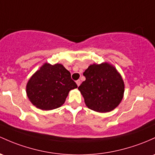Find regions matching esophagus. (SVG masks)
<instances>
[{
  "label": "esophagus",
  "mask_w": 155,
  "mask_h": 155,
  "mask_svg": "<svg viewBox=\"0 0 155 155\" xmlns=\"http://www.w3.org/2000/svg\"><path fill=\"white\" fill-rule=\"evenodd\" d=\"M76 84H77V86L80 85V84H81V81L80 80H77L76 81Z\"/></svg>",
  "instance_id": "34e87169"
}]
</instances>
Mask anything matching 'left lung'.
I'll return each instance as SVG.
<instances>
[{"label":"left lung","instance_id":"8db88e82","mask_svg":"<svg viewBox=\"0 0 155 155\" xmlns=\"http://www.w3.org/2000/svg\"><path fill=\"white\" fill-rule=\"evenodd\" d=\"M83 75L86 79L78 89L88 108L107 113L118 106L124 97V82L115 67L107 62L93 64Z\"/></svg>","mask_w":155,"mask_h":155}]
</instances>
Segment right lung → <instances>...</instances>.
<instances>
[{"label":"right lung","mask_w":155,"mask_h":155,"mask_svg":"<svg viewBox=\"0 0 155 155\" xmlns=\"http://www.w3.org/2000/svg\"><path fill=\"white\" fill-rule=\"evenodd\" d=\"M76 87L71 73L62 64L45 63L28 80L26 93L36 107L51 110L62 106L69 91Z\"/></svg>","instance_id":"add662e5"}]
</instances>
